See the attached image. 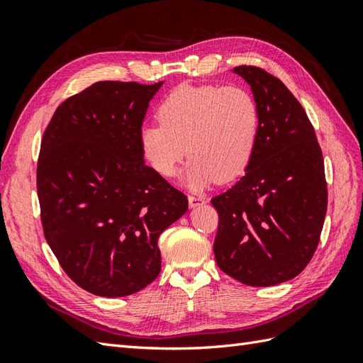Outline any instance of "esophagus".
Listing matches in <instances>:
<instances>
[{
  "label": "esophagus",
  "mask_w": 363,
  "mask_h": 363,
  "mask_svg": "<svg viewBox=\"0 0 363 363\" xmlns=\"http://www.w3.org/2000/svg\"><path fill=\"white\" fill-rule=\"evenodd\" d=\"M188 200H189V207L191 208H195V207H199V206L206 203V200L203 199V196H199V195H189Z\"/></svg>",
  "instance_id": "obj_1"
}]
</instances>
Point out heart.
Masks as SVG:
<instances>
[{
    "label": "heart",
    "instance_id": "1",
    "mask_svg": "<svg viewBox=\"0 0 363 363\" xmlns=\"http://www.w3.org/2000/svg\"><path fill=\"white\" fill-rule=\"evenodd\" d=\"M157 118L160 124L139 130L142 157L162 177H174L188 151L191 189L236 180L255 157L260 111L244 87L182 84L160 103Z\"/></svg>",
    "mask_w": 363,
    "mask_h": 363
}]
</instances>
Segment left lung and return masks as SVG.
<instances>
[{
    "mask_svg": "<svg viewBox=\"0 0 363 363\" xmlns=\"http://www.w3.org/2000/svg\"><path fill=\"white\" fill-rule=\"evenodd\" d=\"M260 111L255 157L232 189L212 199L218 267L248 286H274L307 267L327 212L324 159L303 106L277 77L236 67Z\"/></svg>",
    "mask_w": 363,
    "mask_h": 363,
    "instance_id": "1",
    "label": "left lung"
}]
</instances>
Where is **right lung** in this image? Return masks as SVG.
I'll return each mask as SVG.
<instances>
[{"instance_id":"add662e5","label":"right lung","mask_w":363,"mask_h":363,"mask_svg":"<svg viewBox=\"0 0 363 363\" xmlns=\"http://www.w3.org/2000/svg\"><path fill=\"white\" fill-rule=\"evenodd\" d=\"M163 82H98L63 101L43 133L38 196L43 235L84 291L131 295L160 272L159 236L186 195L147 167L139 130Z\"/></svg>"}]
</instances>
